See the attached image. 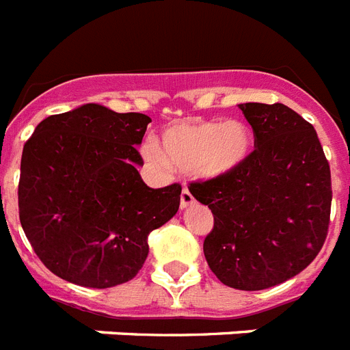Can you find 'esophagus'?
I'll return each mask as SVG.
<instances>
[{
    "instance_id": "1",
    "label": "esophagus",
    "mask_w": 350,
    "mask_h": 350,
    "mask_svg": "<svg viewBox=\"0 0 350 350\" xmlns=\"http://www.w3.org/2000/svg\"><path fill=\"white\" fill-rule=\"evenodd\" d=\"M193 202H195V198H193L191 191L188 188H184L183 193H180V208H189V206H193Z\"/></svg>"
}]
</instances>
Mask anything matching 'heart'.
Returning <instances> with one entry per match:
<instances>
[{
	"mask_svg": "<svg viewBox=\"0 0 350 350\" xmlns=\"http://www.w3.org/2000/svg\"><path fill=\"white\" fill-rule=\"evenodd\" d=\"M253 144V130L239 119L186 121L164 130L162 150L148 141L142 157L159 170L175 167L202 178H222L244 166Z\"/></svg>",
	"mask_w": 350,
	"mask_h": 350,
	"instance_id": "heart-1",
	"label": "heart"
}]
</instances>
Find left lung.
Here are the masks:
<instances>
[{"label": "left lung", "instance_id": "1", "mask_svg": "<svg viewBox=\"0 0 350 350\" xmlns=\"http://www.w3.org/2000/svg\"><path fill=\"white\" fill-rule=\"evenodd\" d=\"M254 152L228 177L191 183L213 213L204 256L224 286L260 291L306 269L325 242L331 170L312 124L289 106L239 105Z\"/></svg>", "mask_w": 350, "mask_h": 350}]
</instances>
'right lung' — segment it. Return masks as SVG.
<instances>
[{
	"label": "right lung",
	"mask_w": 350,
	"mask_h": 350,
	"mask_svg": "<svg viewBox=\"0 0 350 350\" xmlns=\"http://www.w3.org/2000/svg\"><path fill=\"white\" fill-rule=\"evenodd\" d=\"M152 119L83 105L46 117L25 142L19 220L39 260L83 287L119 286L139 273L148 234L178 211L180 184L148 188L135 150Z\"/></svg>",
	"instance_id": "add662e5"
}]
</instances>
